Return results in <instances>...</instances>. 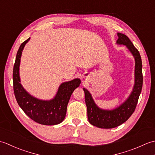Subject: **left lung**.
<instances>
[{
    "label": "left lung",
    "mask_w": 155,
    "mask_h": 155,
    "mask_svg": "<svg viewBox=\"0 0 155 155\" xmlns=\"http://www.w3.org/2000/svg\"><path fill=\"white\" fill-rule=\"evenodd\" d=\"M117 36L118 38L117 43L126 46L134 58V84L133 91L127 99L113 110H104L98 107L89 91L86 88H83L87 108L88 120L93 126L101 128L117 127L129 118L135 110L143 87L142 61L139 52L134 47L127 36L120 32H118Z\"/></svg>",
    "instance_id": "8db88e82"
}]
</instances>
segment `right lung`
Masks as SVG:
<instances>
[{
  "label": "right lung",
  "mask_w": 155,
  "mask_h": 155,
  "mask_svg": "<svg viewBox=\"0 0 155 155\" xmlns=\"http://www.w3.org/2000/svg\"><path fill=\"white\" fill-rule=\"evenodd\" d=\"M29 40L30 38L22 42L16 54L12 76L15 98L25 114L36 123L44 125L58 124L64 119L69 99L75 88L79 87L81 80L75 78L62 83L51 100L43 101L32 97L22 86L19 76L22 52Z\"/></svg>",
  "instance_id": "right-lung-1"
}]
</instances>
